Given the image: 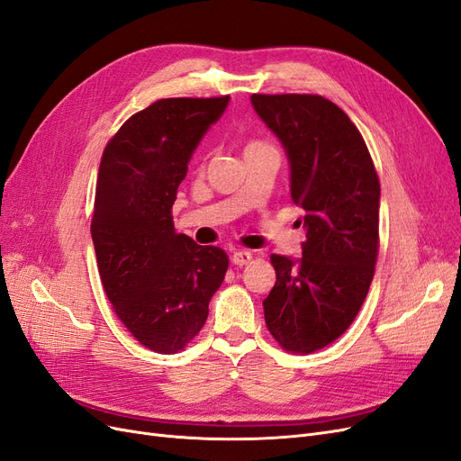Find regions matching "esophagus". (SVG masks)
I'll return each instance as SVG.
<instances>
[{
  "label": "esophagus",
  "mask_w": 461,
  "mask_h": 461,
  "mask_svg": "<svg viewBox=\"0 0 461 461\" xmlns=\"http://www.w3.org/2000/svg\"><path fill=\"white\" fill-rule=\"evenodd\" d=\"M250 258H252V255L249 250H233V255H231V262L235 266H245L250 262Z\"/></svg>",
  "instance_id": "obj_1"
}]
</instances>
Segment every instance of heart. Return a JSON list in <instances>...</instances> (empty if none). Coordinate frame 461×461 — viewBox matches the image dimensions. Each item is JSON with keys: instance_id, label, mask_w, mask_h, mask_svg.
<instances>
[{"instance_id": "heart-1", "label": "heart", "mask_w": 461, "mask_h": 461, "mask_svg": "<svg viewBox=\"0 0 461 461\" xmlns=\"http://www.w3.org/2000/svg\"><path fill=\"white\" fill-rule=\"evenodd\" d=\"M250 145H258V143H250Z\"/></svg>"}]
</instances>
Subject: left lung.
Returning a JSON list of instances; mask_svg holds the SVG:
<instances>
[{"label": "left lung", "instance_id": "obj_1", "mask_svg": "<svg viewBox=\"0 0 461 461\" xmlns=\"http://www.w3.org/2000/svg\"><path fill=\"white\" fill-rule=\"evenodd\" d=\"M250 103L284 145L306 230L301 258L270 257L266 328L285 350L308 354L343 335L364 304L379 250V177L362 133L330 99L255 94Z\"/></svg>", "mask_w": 461, "mask_h": 461}]
</instances>
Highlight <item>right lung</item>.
<instances>
[{"label": "right lung", "instance_id": "add662e5", "mask_svg": "<svg viewBox=\"0 0 461 461\" xmlns=\"http://www.w3.org/2000/svg\"><path fill=\"white\" fill-rule=\"evenodd\" d=\"M230 95L158 99L130 116L101 157L92 240L103 289L143 347L182 350L209 316L228 255L176 233L172 204L187 165Z\"/></svg>", "mask_w": 461, "mask_h": 461}]
</instances>
